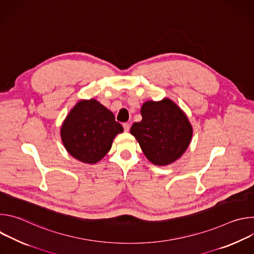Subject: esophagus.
<instances>
[{
	"label": "esophagus",
	"mask_w": 254,
	"mask_h": 254,
	"mask_svg": "<svg viewBox=\"0 0 254 254\" xmlns=\"http://www.w3.org/2000/svg\"><path fill=\"white\" fill-rule=\"evenodd\" d=\"M123 127H124L125 131H128V130H129V128H130V125H129L128 123H125V124L123 125Z\"/></svg>",
	"instance_id": "1"
}]
</instances>
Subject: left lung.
<instances>
[{
	"instance_id": "obj_1",
	"label": "left lung",
	"mask_w": 254,
	"mask_h": 254,
	"mask_svg": "<svg viewBox=\"0 0 254 254\" xmlns=\"http://www.w3.org/2000/svg\"><path fill=\"white\" fill-rule=\"evenodd\" d=\"M141 122L131 126L136 138L153 164L165 166L175 162L187 150L192 137V127L186 115L172 100L147 101L141 106Z\"/></svg>"
}]
</instances>
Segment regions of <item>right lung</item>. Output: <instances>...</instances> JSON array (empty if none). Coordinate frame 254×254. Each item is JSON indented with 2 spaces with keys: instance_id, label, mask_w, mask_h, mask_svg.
Listing matches in <instances>:
<instances>
[{
  "instance_id": "obj_1",
  "label": "right lung",
  "mask_w": 254,
  "mask_h": 254,
  "mask_svg": "<svg viewBox=\"0 0 254 254\" xmlns=\"http://www.w3.org/2000/svg\"><path fill=\"white\" fill-rule=\"evenodd\" d=\"M114 114L95 99L81 100L72 108L61 127L67 152L86 164H95L111 150L115 136L123 132Z\"/></svg>"
}]
</instances>
